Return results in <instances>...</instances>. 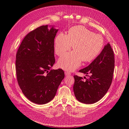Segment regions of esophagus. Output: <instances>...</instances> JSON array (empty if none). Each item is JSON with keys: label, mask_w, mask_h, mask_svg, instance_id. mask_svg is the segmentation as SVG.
Here are the masks:
<instances>
[{"label": "esophagus", "mask_w": 129, "mask_h": 129, "mask_svg": "<svg viewBox=\"0 0 129 129\" xmlns=\"http://www.w3.org/2000/svg\"><path fill=\"white\" fill-rule=\"evenodd\" d=\"M65 73V75H66V76L71 75V72H68V71H66V72H65V73Z\"/></svg>", "instance_id": "esophagus-1"}]
</instances>
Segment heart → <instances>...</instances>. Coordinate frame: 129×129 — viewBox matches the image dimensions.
<instances>
[{"instance_id":"heart-1","label":"heart","mask_w":129,"mask_h":129,"mask_svg":"<svg viewBox=\"0 0 129 129\" xmlns=\"http://www.w3.org/2000/svg\"><path fill=\"white\" fill-rule=\"evenodd\" d=\"M104 41L102 37L82 26H74L68 31V35L60 33L55 40V52L61 56L70 50L73 45L74 51L62 56L58 60L60 67L73 71L79 67L82 62L93 60L102 49Z\"/></svg>"}]
</instances>
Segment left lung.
<instances>
[{
    "mask_svg": "<svg viewBox=\"0 0 129 129\" xmlns=\"http://www.w3.org/2000/svg\"><path fill=\"white\" fill-rule=\"evenodd\" d=\"M115 67L114 53L110 45L104 46L102 52L88 67L79 71L90 74L88 79L74 75L73 90L76 99L85 104L98 102L110 88Z\"/></svg>",
    "mask_w": 129,
    "mask_h": 129,
    "instance_id": "left-lung-1",
    "label": "left lung"
}]
</instances>
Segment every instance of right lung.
<instances>
[{
    "instance_id": "add662e5",
    "label": "right lung",
    "mask_w": 129,
    "mask_h": 129,
    "mask_svg": "<svg viewBox=\"0 0 129 129\" xmlns=\"http://www.w3.org/2000/svg\"><path fill=\"white\" fill-rule=\"evenodd\" d=\"M39 27L27 34L16 54L18 84L31 102L44 104L55 97L64 77L61 69H51L55 63L54 39L58 29Z\"/></svg>"
}]
</instances>
